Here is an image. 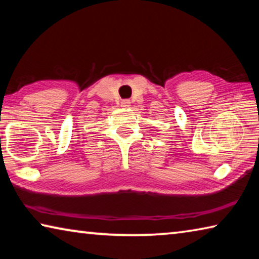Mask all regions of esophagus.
I'll return each mask as SVG.
<instances>
[{
  "label": "esophagus",
  "mask_w": 259,
  "mask_h": 259,
  "mask_svg": "<svg viewBox=\"0 0 259 259\" xmlns=\"http://www.w3.org/2000/svg\"><path fill=\"white\" fill-rule=\"evenodd\" d=\"M121 106H123V107H128V106H130V102L129 100H122L121 102Z\"/></svg>",
  "instance_id": "esophagus-1"
}]
</instances>
